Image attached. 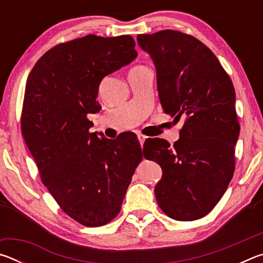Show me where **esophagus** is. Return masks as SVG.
Wrapping results in <instances>:
<instances>
[{"label":"esophagus","mask_w":263,"mask_h":263,"mask_svg":"<svg viewBox=\"0 0 263 263\" xmlns=\"http://www.w3.org/2000/svg\"><path fill=\"white\" fill-rule=\"evenodd\" d=\"M146 136H144V135H138V140H139V142H140V145H142L144 144V141L146 140Z\"/></svg>","instance_id":"34e87169"}]
</instances>
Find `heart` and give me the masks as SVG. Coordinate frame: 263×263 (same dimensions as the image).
Here are the masks:
<instances>
[{
    "label": "heart",
    "instance_id": "b5f03b06",
    "mask_svg": "<svg viewBox=\"0 0 263 263\" xmlns=\"http://www.w3.org/2000/svg\"><path fill=\"white\" fill-rule=\"evenodd\" d=\"M145 69H148V68L145 67V66H136V67H133L131 69L130 73H138V72H141V70H145Z\"/></svg>",
    "mask_w": 263,
    "mask_h": 263
}]
</instances>
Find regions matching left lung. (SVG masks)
I'll use <instances>...</instances> for the list:
<instances>
[{"label": "left lung", "mask_w": 263, "mask_h": 263, "mask_svg": "<svg viewBox=\"0 0 263 263\" xmlns=\"http://www.w3.org/2000/svg\"><path fill=\"white\" fill-rule=\"evenodd\" d=\"M137 42L155 65L164 114L174 122L184 119L173 146L159 138L144 144L145 158L162 169L155 197L173 219H199L220 201L234 173L240 126L233 83L210 48L193 35L162 30L139 34Z\"/></svg>", "instance_id": "left-lung-1"}]
</instances>
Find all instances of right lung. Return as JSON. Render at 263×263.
Instances as JSON below:
<instances>
[{"instance_id": "add662e5", "label": "right lung", "mask_w": 263, "mask_h": 263, "mask_svg": "<svg viewBox=\"0 0 263 263\" xmlns=\"http://www.w3.org/2000/svg\"><path fill=\"white\" fill-rule=\"evenodd\" d=\"M131 35L88 34L48 50L25 86L22 135L44 185L61 210L89 228L108 224L121 211L142 160L135 133L115 140L90 133L89 114L101 110L104 77L137 58Z\"/></svg>"}]
</instances>
